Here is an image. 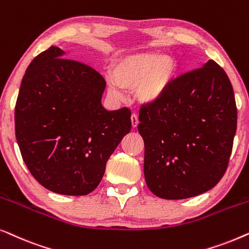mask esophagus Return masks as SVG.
I'll list each match as a JSON object with an SVG mask.
<instances>
[{"mask_svg": "<svg viewBox=\"0 0 249 249\" xmlns=\"http://www.w3.org/2000/svg\"><path fill=\"white\" fill-rule=\"evenodd\" d=\"M138 124H139V121H138V115L136 114V113H132L131 114V124H132V127H137L138 125Z\"/></svg>", "mask_w": 249, "mask_h": 249, "instance_id": "esophagus-1", "label": "esophagus"}]
</instances>
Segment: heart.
Listing matches in <instances>:
<instances>
[{
    "mask_svg": "<svg viewBox=\"0 0 249 249\" xmlns=\"http://www.w3.org/2000/svg\"><path fill=\"white\" fill-rule=\"evenodd\" d=\"M177 73L176 61L158 52L132 54L119 60L113 68V79L108 80V89L121 96L124 88H136V95L144 103H153L164 96Z\"/></svg>",
    "mask_w": 249,
    "mask_h": 249,
    "instance_id": "heart-1",
    "label": "heart"
}]
</instances>
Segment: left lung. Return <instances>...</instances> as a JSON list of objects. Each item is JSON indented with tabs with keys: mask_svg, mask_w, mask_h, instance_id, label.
<instances>
[{
	"mask_svg": "<svg viewBox=\"0 0 249 249\" xmlns=\"http://www.w3.org/2000/svg\"><path fill=\"white\" fill-rule=\"evenodd\" d=\"M144 175L160 198H189L212 189L229 164L237 129L233 88L209 60L173 79L159 101L139 110Z\"/></svg>",
	"mask_w": 249,
	"mask_h": 249,
	"instance_id": "1",
	"label": "left lung"
}]
</instances>
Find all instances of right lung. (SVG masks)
Returning a JSON list of instances; mask_svg holds the SVG:
<instances>
[{"instance_id":"1","label":"right lung","mask_w":249,"mask_h":249,"mask_svg":"<svg viewBox=\"0 0 249 249\" xmlns=\"http://www.w3.org/2000/svg\"><path fill=\"white\" fill-rule=\"evenodd\" d=\"M51 46L22 78L15 110L23 162L40 185L62 195H87L101 182L108 158L131 129V111H107L105 79Z\"/></svg>"}]
</instances>
